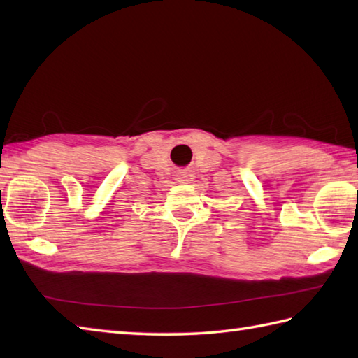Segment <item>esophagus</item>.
<instances>
[{
  "mask_svg": "<svg viewBox=\"0 0 358 358\" xmlns=\"http://www.w3.org/2000/svg\"><path fill=\"white\" fill-rule=\"evenodd\" d=\"M192 179H193V174L187 170H182L178 173V180L182 182V184H185V182H189Z\"/></svg>",
  "mask_w": 358,
  "mask_h": 358,
  "instance_id": "esophagus-1",
  "label": "esophagus"
}]
</instances>
